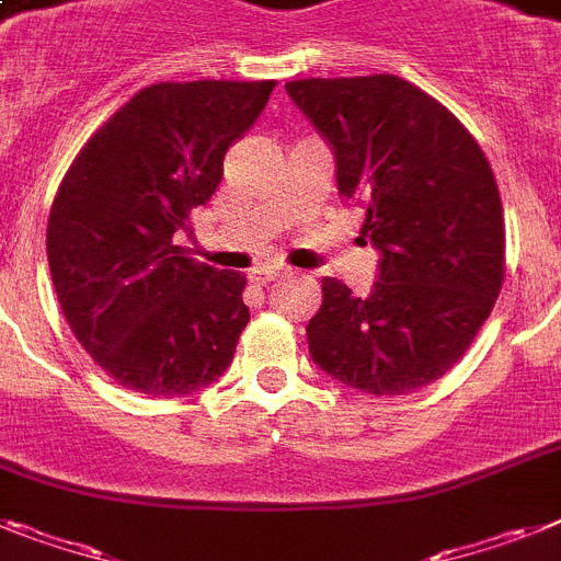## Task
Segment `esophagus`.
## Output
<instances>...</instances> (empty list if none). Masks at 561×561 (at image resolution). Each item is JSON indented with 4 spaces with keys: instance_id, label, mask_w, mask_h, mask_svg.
I'll use <instances>...</instances> for the list:
<instances>
[{
    "instance_id": "obj_1",
    "label": "esophagus",
    "mask_w": 561,
    "mask_h": 561,
    "mask_svg": "<svg viewBox=\"0 0 561 561\" xmlns=\"http://www.w3.org/2000/svg\"><path fill=\"white\" fill-rule=\"evenodd\" d=\"M282 273H285V271H282L279 265H259V267H253V271H251V279L259 282V285H267V282L279 279Z\"/></svg>"
}]
</instances>
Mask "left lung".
Instances as JSON below:
<instances>
[{"label": "left lung", "mask_w": 561, "mask_h": 561, "mask_svg": "<svg viewBox=\"0 0 561 561\" xmlns=\"http://www.w3.org/2000/svg\"><path fill=\"white\" fill-rule=\"evenodd\" d=\"M294 105L331 145L339 196L365 208L379 251L370 294L324 276L308 347L336 382L402 397L462 359L505 279V219L477 139L390 73L299 79Z\"/></svg>", "instance_id": "1"}]
</instances>
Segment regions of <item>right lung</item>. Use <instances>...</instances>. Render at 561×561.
<instances>
[{"label": "right lung", "instance_id": "obj_1", "mask_svg": "<svg viewBox=\"0 0 561 561\" xmlns=\"http://www.w3.org/2000/svg\"><path fill=\"white\" fill-rule=\"evenodd\" d=\"M276 82H159L70 164L48 219L54 288L79 345L122 388L185 397L228 370L251 322L244 276L173 244Z\"/></svg>", "mask_w": 561, "mask_h": 561}]
</instances>
